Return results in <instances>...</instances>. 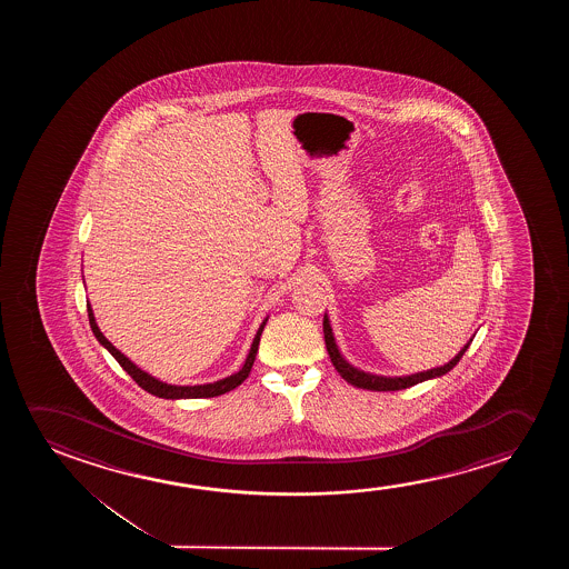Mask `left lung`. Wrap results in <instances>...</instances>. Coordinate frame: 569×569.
<instances>
[{
  "label": "left lung",
  "mask_w": 569,
  "mask_h": 569,
  "mask_svg": "<svg viewBox=\"0 0 569 569\" xmlns=\"http://www.w3.org/2000/svg\"><path fill=\"white\" fill-rule=\"evenodd\" d=\"M322 330H325V342H327L330 361H332V366L336 367V371L342 375V379H346V381L353 385V387H358V389L379 390V392H381V390L408 389V387H413V385H418V382L443 377V375L451 371L452 367L459 363L460 358L465 356V351L468 350V346L472 342V338H470V340L465 343V348H462L451 361H447L445 366L433 367V369L420 371V373L402 375V377H387V375H373L361 371V369L351 366L350 361L343 358L342 351H340L338 343H336L335 332H332V325H330V317H328L327 312H325V320H322Z\"/></svg>",
  "instance_id": "1"
}]
</instances>
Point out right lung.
<instances>
[{
	"label": "right lung",
	"instance_id": "right-lung-1",
	"mask_svg": "<svg viewBox=\"0 0 569 569\" xmlns=\"http://www.w3.org/2000/svg\"><path fill=\"white\" fill-rule=\"evenodd\" d=\"M87 312H89V325H91L94 338L99 340L102 348H107V350H109L110 356L117 359L120 367L124 369L126 373L132 377L133 381L140 385L141 389L148 390L149 395H153V397L167 398V400L219 397V395H226L229 390L237 389V387H239V385L249 377L252 363H254V359H257L260 336H262V330H264L266 322H268V317H266V319L262 320V325L258 327L254 340L250 343V350L249 353H247V359H244V363H242L241 369H239L237 373L229 375V377H226V379H219V381L206 382V385H171V382L161 381V379H157L153 375H149L148 371L140 369V367L133 363L132 359L126 358L122 351L117 350V348L107 340V336L102 335L101 328H99L97 320H94L93 307H91L89 301H87Z\"/></svg>",
	"mask_w": 569,
	"mask_h": 569
}]
</instances>
